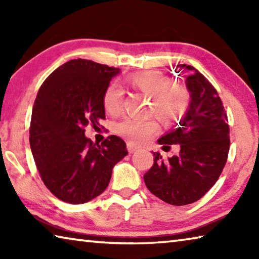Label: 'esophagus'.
Here are the masks:
<instances>
[{"mask_svg":"<svg viewBox=\"0 0 259 259\" xmlns=\"http://www.w3.org/2000/svg\"><path fill=\"white\" fill-rule=\"evenodd\" d=\"M126 148H128V152L129 153H134V152H136V151L138 150V147L136 146V145H134V144H131V143L126 144Z\"/></svg>","mask_w":259,"mask_h":259,"instance_id":"1","label":"esophagus"}]
</instances>
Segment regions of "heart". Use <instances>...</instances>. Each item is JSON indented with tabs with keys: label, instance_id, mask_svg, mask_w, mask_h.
I'll return each mask as SVG.
<instances>
[{
	"label": "heart",
	"instance_id": "b5f03b06",
	"mask_svg": "<svg viewBox=\"0 0 259 259\" xmlns=\"http://www.w3.org/2000/svg\"><path fill=\"white\" fill-rule=\"evenodd\" d=\"M125 81L139 93L150 97V113L155 114L164 123H171L181 119L190 107L191 95L187 88L174 83L171 76L160 71H146L126 76ZM123 94L115 83L106 87L103 95L105 111L117 115L122 109ZM159 123L155 119H133L125 117L115 124V133L134 144H144L159 133Z\"/></svg>",
	"mask_w": 259,
	"mask_h": 259
}]
</instances>
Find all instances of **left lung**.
<instances>
[{"instance_id": "left-lung-1", "label": "left lung", "mask_w": 259, "mask_h": 259, "mask_svg": "<svg viewBox=\"0 0 259 259\" xmlns=\"http://www.w3.org/2000/svg\"><path fill=\"white\" fill-rule=\"evenodd\" d=\"M179 67L190 71L186 77L190 107L177 128L157 143L163 150L179 144L181 151L168 160L153 153L154 164L144 175L150 192L172 205L202 198L218 181L230 151L229 120L217 90L198 69L184 64L177 65L176 71Z\"/></svg>"}]
</instances>
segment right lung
<instances>
[{"mask_svg": "<svg viewBox=\"0 0 259 259\" xmlns=\"http://www.w3.org/2000/svg\"><path fill=\"white\" fill-rule=\"evenodd\" d=\"M120 68L73 59L43 82L34 102L29 144L43 183L64 202L85 203L108 186L112 170L128 154L124 140L108 136L100 144L84 135L105 119L103 95Z\"/></svg>", "mask_w": 259, "mask_h": 259, "instance_id": "1", "label": "right lung"}]
</instances>
